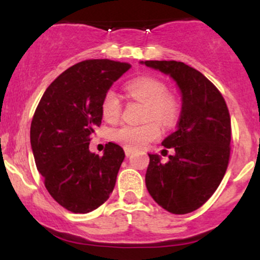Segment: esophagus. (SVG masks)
I'll use <instances>...</instances> for the list:
<instances>
[{"instance_id": "obj_1", "label": "esophagus", "mask_w": 260, "mask_h": 260, "mask_svg": "<svg viewBox=\"0 0 260 260\" xmlns=\"http://www.w3.org/2000/svg\"><path fill=\"white\" fill-rule=\"evenodd\" d=\"M124 153H126L127 156H129V155L133 153V150H132V149H129V148H124Z\"/></svg>"}]
</instances>
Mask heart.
I'll return each instance as SVG.
<instances>
[{
	"label": "heart",
	"instance_id": "heart-1",
	"mask_svg": "<svg viewBox=\"0 0 260 260\" xmlns=\"http://www.w3.org/2000/svg\"><path fill=\"white\" fill-rule=\"evenodd\" d=\"M129 96L147 105L145 120L143 124H122L112 132V138L129 149H142L148 143L157 139L161 134V124L174 126L178 117L180 107L174 95L168 94V88L162 82L151 77H140L128 83ZM122 110L121 99L112 89L107 90L101 101V113L107 122H116Z\"/></svg>",
	"mask_w": 260,
	"mask_h": 260
}]
</instances>
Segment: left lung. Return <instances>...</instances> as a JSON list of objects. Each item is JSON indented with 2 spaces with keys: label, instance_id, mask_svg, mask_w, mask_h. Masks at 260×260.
Segmentation results:
<instances>
[{
  "label": "left lung",
  "instance_id": "8db88e82",
  "mask_svg": "<svg viewBox=\"0 0 260 260\" xmlns=\"http://www.w3.org/2000/svg\"><path fill=\"white\" fill-rule=\"evenodd\" d=\"M176 82L181 92L180 121L174 133L162 140L174 148L164 164L149 154L145 184L149 194L172 214L192 213L214 194L230 159L231 120L216 86L199 71L177 61L140 62Z\"/></svg>",
  "mask_w": 260,
  "mask_h": 260
}]
</instances>
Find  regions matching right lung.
Here are the masks:
<instances>
[{"label": "right lung", "mask_w": 260, "mask_h": 260, "mask_svg": "<svg viewBox=\"0 0 260 260\" xmlns=\"http://www.w3.org/2000/svg\"><path fill=\"white\" fill-rule=\"evenodd\" d=\"M129 63L86 59L72 66L44 92L30 126V144L45 187L59 205L86 214L109 199L124 151L106 144L103 156L89 144L103 120L101 101Z\"/></svg>", "instance_id": "1"}]
</instances>
